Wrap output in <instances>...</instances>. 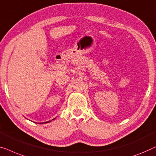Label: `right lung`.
<instances>
[{"instance_id":"add662e5","label":"right lung","mask_w":156,"mask_h":156,"mask_svg":"<svg viewBox=\"0 0 156 156\" xmlns=\"http://www.w3.org/2000/svg\"><path fill=\"white\" fill-rule=\"evenodd\" d=\"M53 119H55V118L53 119ZM51 121V120H50V121H48V122H44V123H48V122H50Z\"/></svg>"}]
</instances>
